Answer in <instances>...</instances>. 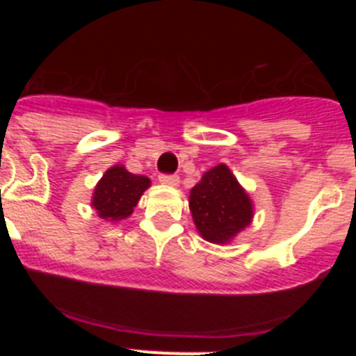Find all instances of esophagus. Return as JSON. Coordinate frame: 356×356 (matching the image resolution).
I'll use <instances>...</instances> for the list:
<instances>
[{"instance_id": "1", "label": "esophagus", "mask_w": 356, "mask_h": 356, "mask_svg": "<svg viewBox=\"0 0 356 356\" xmlns=\"http://www.w3.org/2000/svg\"><path fill=\"white\" fill-rule=\"evenodd\" d=\"M160 184L162 185H168V187H178L180 184V178L176 175H160Z\"/></svg>"}]
</instances>
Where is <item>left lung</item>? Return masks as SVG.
<instances>
[{"label": "left lung", "instance_id": "left-lung-1", "mask_svg": "<svg viewBox=\"0 0 356 356\" xmlns=\"http://www.w3.org/2000/svg\"><path fill=\"white\" fill-rule=\"evenodd\" d=\"M188 209L197 234L212 244H229L253 221V201L226 163L209 169L191 188Z\"/></svg>", "mask_w": 356, "mask_h": 356}]
</instances>
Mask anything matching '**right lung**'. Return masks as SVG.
Segmentation results:
<instances>
[{
  "instance_id": "add662e5",
  "label": "right lung",
  "mask_w": 356,
  "mask_h": 356,
  "mask_svg": "<svg viewBox=\"0 0 356 356\" xmlns=\"http://www.w3.org/2000/svg\"><path fill=\"white\" fill-rule=\"evenodd\" d=\"M147 176L134 175L124 165L115 163L106 169L102 180L94 187L90 207L103 221L118 222L131 216L140 196L149 188Z\"/></svg>"
}]
</instances>
